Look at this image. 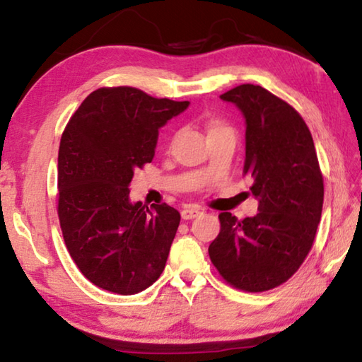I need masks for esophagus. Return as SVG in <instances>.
Listing matches in <instances>:
<instances>
[{"label":"esophagus","instance_id":"34e87169","mask_svg":"<svg viewBox=\"0 0 362 362\" xmlns=\"http://www.w3.org/2000/svg\"><path fill=\"white\" fill-rule=\"evenodd\" d=\"M201 215V209L197 207H191V205H188V207H185L182 210V218L183 219H193L196 216Z\"/></svg>","mask_w":362,"mask_h":362}]
</instances>
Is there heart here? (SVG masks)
Returning <instances> with one entry per match:
<instances>
[{
	"mask_svg": "<svg viewBox=\"0 0 362 362\" xmlns=\"http://www.w3.org/2000/svg\"><path fill=\"white\" fill-rule=\"evenodd\" d=\"M221 127H224V125H219V124H215V125H211V129H210V132H211V130H216V129H221Z\"/></svg>",
	"mask_w": 362,
	"mask_h": 362,
	"instance_id": "1",
	"label": "heart"
}]
</instances>
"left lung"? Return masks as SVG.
<instances>
[{
	"mask_svg": "<svg viewBox=\"0 0 362 362\" xmlns=\"http://www.w3.org/2000/svg\"><path fill=\"white\" fill-rule=\"evenodd\" d=\"M245 117L243 175L252 180L259 214L219 215L210 260L230 286L265 292L298 270L314 243L323 207V177L313 134L292 106L254 84L219 95Z\"/></svg>",
	"mask_w": 362,
	"mask_h": 362,
	"instance_id": "obj_1",
	"label": "left lung"
}]
</instances>
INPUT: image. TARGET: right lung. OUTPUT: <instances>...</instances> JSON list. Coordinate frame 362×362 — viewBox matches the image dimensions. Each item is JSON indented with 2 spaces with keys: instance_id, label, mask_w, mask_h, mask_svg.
<instances>
[{
  "instance_id": "add662e5",
  "label": "right lung",
  "mask_w": 362,
  "mask_h": 362,
  "mask_svg": "<svg viewBox=\"0 0 362 362\" xmlns=\"http://www.w3.org/2000/svg\"><path fill=\"white\" fill-rule=\"evenodd\" d=\"M188 105L102 88L70 117L58 155V215L70 256L94 286L134 295L165 270L180 214L132 202L129 187L134 169L153 160L158 130Z\"/></svg>"
}]
</instances>
